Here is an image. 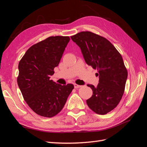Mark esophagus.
Instances as JSON below:
<instances>
[{"label": "esophagus", "instance_id": "esophagus-1", "mask_svg": "<svg viewBox=\"0 0 147 147\" xmlns=\"http://www.w3.org/2000/svg\"><path fill=\"white\" fill-rule=\"evenodd\" d=\"M80 87H81L80 85H78V84H74V88H78Z\"/></svg>", "mask_w": 147, "mask_h": 147}]
</instances>
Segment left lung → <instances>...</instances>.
<instances>
[{"mask_svg": "<svg viewBox=\"0 0 147 147\" xmlns=\"http://www.w3.org/2000/svg\"><path fill=\"white\" fill-rule=\"evenodd\" d=\"M70 37L80 48L86 63L98 70L97 87L87 84L93 94L86 103L95 113L107 114L119 104L125 88L127 72L122 56L108 40L91 32H81Z\"/></svg>", "mask_w": 147, "mask_h": 147, "instance_id": "8db88e82", "label": "left lung"}]
</instances>
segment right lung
<instances>
[{
    "label": "right lung",
    "mask_w": 147,
    "mask_h": 147,
    "mask_svg": "<svg viewBox=\"0 0 147 147\" xmlns=\"http://www.w3.org/2000/svg\"><path fill=\"white\" fill-rule=\"evenodd\" d=\"M69 40L68 36L48 37L30 47L19 63L20 90L29 107L42 117L59 113L74 88L50 80Z\"/></svg>",
    "instance_id": "add662e5"
}]
</instances>
